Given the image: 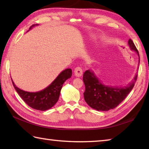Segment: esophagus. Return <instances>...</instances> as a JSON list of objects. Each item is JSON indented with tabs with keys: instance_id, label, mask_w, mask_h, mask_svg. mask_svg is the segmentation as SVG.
Masks as SVG:
<instances>
[{
	"instance_id": "esophagus-1",
	"label": "esophagus",
	"mask_w": 149,
	"mask_h": 149,
	"mask_svg": "<svg viewBox=\"0 0 149 149\" xmlns=\"http://www.w3.org/2000/svg\"><path fill=\"white\" fill-rule=\"evenodd\" d=\"M74 74L75 76L79 77L82 75H83V70L81 69V67H77L75 69Z\"/></svg>"
}]
</instances>
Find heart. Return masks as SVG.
I'll return each instance as SVG.
<instances>
[{"instance_id": "heart-1", "label": "heart", "mask_w": 149, "mask_h": 149, "mask_svg": "<svg viewBox=\"0 0 149 149\" xmlns=\"http://www.w3.org/2000/svg\"><path fill=\"white\" fill-rule=\"evenodd\" d=\"M90 38L91 40H95L97 38V36L96 35H95V34H91V35H90Z\"/></svg>"}]
</instances>
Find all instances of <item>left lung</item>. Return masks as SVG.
<instances>
[{
	"label": "left lung",
	"mask_w": 149,
	"mask_h": 149,
	"mask_svg": "<svg viewBox=\"0 0 149 149\" xmlns=\"http://www.w3.org/2000/svg\"><path fill=\"white\" fill-rule=\"evenodd\" d=\"M128 45L131 50L136 52L140 63L138 51L131 39L129 40ZM137 76L136 74L133 80L126 86H112L103 84L92 70H87L83 74L85 85V91L83 93L84 100L88 106L97 111H106L115 108L133 88Z\"/></svg>",
	"instance_id": "8db88e82"
}]
</instances>
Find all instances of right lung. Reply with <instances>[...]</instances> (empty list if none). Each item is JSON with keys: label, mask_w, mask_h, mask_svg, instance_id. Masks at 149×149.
Returning <instances> with one entry per match:
<instances>
[{"label": "right lung", "mask_w": 149, "mask_h": 149, "mask_svg": "<svg viewBox=\"0 0 149 149\" xmlns=\"http://www.w3.org/2000/svg\"><path fill=\"white\" fill-rule=\"evenodd\" d=\"M37 26H38V24L33 25L29 31ZM29 31H27V32ZM72 69L66 68L64 70L51 84L43 90L36 92H29L22 90L16 86L12 79L11 80L15 89L28 106L36 110L46 111L51 108L58 102L63 84L68 79L72 77Z\"/></svg>", "instance_id": "1"}]
</instances>
